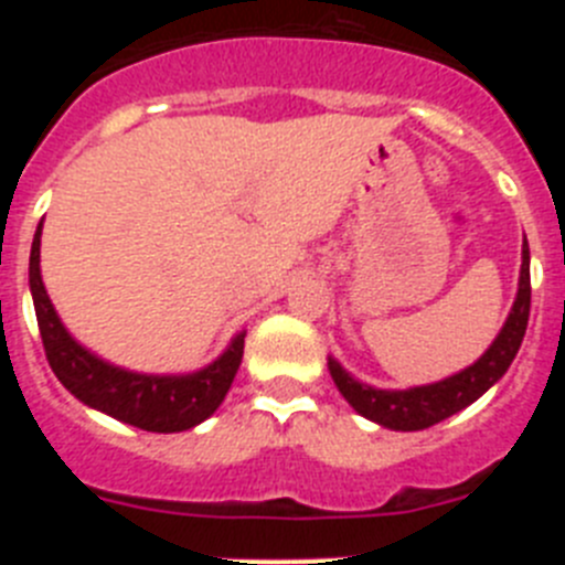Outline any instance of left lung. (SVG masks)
I'll list each match as a JSON object with an SVG mask.
<instances>
[{
	"mask_svg": "<svg viewBox=\"0 0 565 565\" xmlns=\"http://www.w3.org/2000/svg\"><path fill=\"white\" fill-rule=\"evenodd\" d=\"M529 306H532V282H529V246L523 243L521 286H518L515 306H512L503 331L498 333L495 342L489 344V351L472 367L438 384L411 387V391H376L371 384H359L333 359H328V367H331L339 393L364 418H371L382 427H391V430H424V427H433V424L450 418L452 413L463 411L467 404L483 396L507 373L518 348H521L523 333H526Z\"/></svg>",
	"mask_w": 565,
	"mask_h": 565,
	"instance_id": "8db88e82",
	"label": "left lung"
}]
</instances>
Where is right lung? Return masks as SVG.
Wrapping results in <instances>:
<instances>
[{
  "mask_svg": "<svg viewBox=\"0 0 565 565\" xmlns=\"http://www.w3.org/2000/svg\"><path fill=\"white\" fill-rule=\"evenodd\" d=\"M39 237H42V223L30 246V294L36 306L44 356L58 382L78 402L147 433L189 430L221 407L243 359V333L228 344V351L217 362L189 376H143L102 362L64 331L50 306L39 274V243H42Z\"/></svg>",
  "mask_w": 565,
  "mask_h": 565,
  "instance_id": "obj_1",
  "label": "right lung"
}]
</instances>
